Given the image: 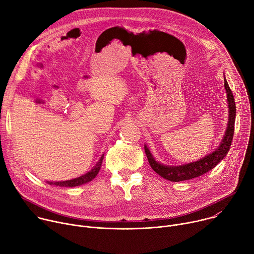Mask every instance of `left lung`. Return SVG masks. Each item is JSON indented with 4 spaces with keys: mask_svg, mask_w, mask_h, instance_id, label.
I'll use <instances>...</instances> for the list:
<instances>
[{
    "mask_svg": "<svg viewBox=\"0 0 254 254\" xmlns=\"http://www.w3.org/2000/svg\"><path fill=\"white\" fill-rule=\"evenodd\" d=\"M224 87L227 93V101H228V110H229V119L228 125L225 131V134L222 138L220 146L216 151L212 152L211 154L205 156L204 158L189 163L182 166H166L163 165L155 160L149 148L144 144V152H146L148 161L152 169L161 177L166 180L171 181V182H180V181H186L191 180L193 178H197L218 165L228 154L231 142L234 133V124H235V117H236V107L233 93L228 85L224 77Z\"/></svg>",
    "mask_w": 254,
    "mask_h": 254,
    "instance_id": "1",
    "label": "left lung"
}]
</instances>
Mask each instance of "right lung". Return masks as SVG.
<instances>
[{
	"label": "right lung",
	"mask_w": 254,
	"mask_h": 254,
	"mask_svg": "<svg viewBox=\"0 0 254 254\" xmlns=\"http://www.w3.org/2000/svg\"><path fill=\"white\" fill-rule=\"evenodd\" d=\"M102 160H103V155L101 156V158L99 159L98 163L85 175H82L78 178L72 179V180H68V181H62V182H48V184L50 185H55V186H59V187H76V186H80L83 184H86L90 181H92L96 175L98 174L101 164H102Z\"/></svg>",
	"instance_id": "obj_1"
}]
</instances>
